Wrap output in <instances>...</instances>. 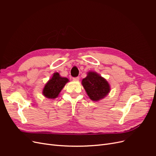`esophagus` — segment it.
Instances as JSON below:
<instances>
[{
    "instance_id": "esophagus-1",
    "label": "esophagus",
    "mask_w": 156,
    "mask_h": 156,
    "mask_svg": "<svg viewBox=\"0 0 156 156\" xmlns=\"http://www.w3.org/2000/svg\"><path fill=\"white\" fill-rule=\"evenodd\" d=\"M73 80H74V81H79V77H73Z\"/></svg>"
}]
</instances>
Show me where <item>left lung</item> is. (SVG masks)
<instances>
[{
  "label": "left lung",
  "instance_id": "obj_1",
  "mask_svg": "<svg viewBox=\"0 0 156 156\" xmlns=\"http://www.w3.org/2000/svg\"><path fill=\"white\" fill-rule=\"evenodd\" d=\"M82 84L90 99L93 101H99L110 92L108 83L95 72H88L87 76L83 79Z\"/></svg>",
  "mask_w": 156,
  "mask_h": 156
}]
</instances>
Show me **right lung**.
<instances>
[{
	"instance_id": "add662e5",
	"label": "right lung",
	"mask_w": 156,
	"mask_h": 156,
	"mask_svg": "<svg viewBox=\"0 0 156 156\" xmlns=\"http://www.w3.org/2000/svg\"><path fill=\"white\" fill-rule=\"evenodd\" d=\"M68 81L67 78L61 77L58 73H55L43 90L44 96L50 99L56 98Z\"/></svg>"
}]
</instances>
